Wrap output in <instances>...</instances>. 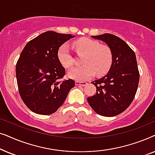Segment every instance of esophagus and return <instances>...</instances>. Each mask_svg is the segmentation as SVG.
<instances>
[{
    "instance_id": "esophagus-1",
    "label": "esophagus",
    "mask_w": 155,
    "mask_h": 155,
    "mask_svg": "<svg viewBox=\"0 0 155 155\" xmlns=\"http://www.w3.org/2000/svg\"><path fill=\"white\" fill-rule=\"evenodd\" d=\"M87 84L86 82H80V81H75V84L78 86H85Z\"/></svg>"
}]
</instances>
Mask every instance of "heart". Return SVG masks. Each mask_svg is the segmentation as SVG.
I'll return each mask as SVG.
<instances>
[{
  "label": "heart",
  "mask_w": 155,
  "mask_h": 155,
  "mask_svg": "<svg viewBox=\"0 0 155 155\" xmlns=\"http://www.w3.org/2000/svg\"><path fill=\"white\" fill-rule=\"evenodd\" d=\"M73 46L78 54H84L82 60L84 65L69 70V78L78 81H85L92 78L95 73L100 76L107 73L112 63V54L109 48L101 46L98 41L90 38L78 39L74 42ZM57 56L64 68L71 67L75 61L68 44H63L59 47Z\"/></svg>",
  "instance_id": "heart-1"
}]
</instances>
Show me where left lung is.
<instances>
[{"mask_svg":"<svg viewBox=\"0 0 155 155\" xmlns=\"http://www.w3.org/2000/svg\"><path fill=\"white\" fill-rule=\"evenodd\" d=\"M104 42L111 50L112 63L107 75L92 82L97 88L87 101L97 114L111 117L124 112L134 99L140 74L136 56L130 46L111 34L92 36Z\"/></svg>","mask_w":155,"mask_h":155,"instance_id":"8db88e82","label":"left lung"}]
</instances>
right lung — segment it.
<instances>
[{"instance_id":"1","label":"right lung","mask_w":155,"mask_h":155,"mask_svg":"<svg viewBox=\"0 0 155 155\" xmlns=\"http://www.w3.org/2000/svg\"><path fill=\"white\" fill-rule=\"evenodd\" d=\"M73 37L47 31L23 48L16 65V78L21 98L31 111L54 114L75 86L73 80H62L65 70L57 56L59 47Z\"/></svg>"}]
</instances>
